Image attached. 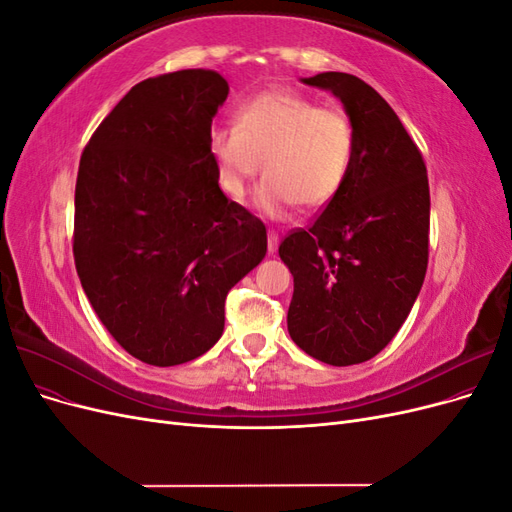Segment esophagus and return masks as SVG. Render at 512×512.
Segmentation results:
<instances>
[{
	"label": "esophagus",
	"mask_w": 512,
	"mask_h": 512,
	"mask_svg": "<svg viewBox=\"0 0 512 512\" xmlns=\"http://www.w3.org/2000/svg\"><path fill=\"white\" fill-rule=\"evenodd\" d=\"M277 247H280V235H277V232H273V230H269V241H267L269 254H275Z\"/></svg>",
	"instance_id": "obj_1"
}]
</instances>
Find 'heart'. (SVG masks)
<instances>
[{"label":"heart","instance_id":"b5f03b06","mask_svg":"<svg viewBox=\"0 0 512 512\" xmlns=\"http://www.w3.org/2000/svg\"><path fill=\"white\" fill-rule=\"evenodd\" d=\"M211 153L226 194L241 198L247 181L267 170L254 207L286 218L303 203L329 205L344 188L354 160V128L346 113L322 108L297 91H265L237 108L235 126L211 132Z\"/></svg>","mask_w":512,"mask_h":512}]
</instances>
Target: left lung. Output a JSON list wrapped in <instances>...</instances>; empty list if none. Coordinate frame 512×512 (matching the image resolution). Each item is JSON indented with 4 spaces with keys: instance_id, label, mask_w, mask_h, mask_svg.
Masks as SVG:
<instances>
[{
    "instance_id": "1",
    "label": "left lung",
    "mask_w": 512,
    "mask_h": 512,
    "mask_svg": "<svg viewBox=\"0 0 512 512\" xmlns=\"http://www.w3.org/2000/svg\"><path fill=\"white\" fill-rule=\"evenodd\" d=\"M301 83L327 89L354 128L344 188L309 228L280 245L294 277L292 342L329 365L369 361L406 322L429 256V183L421 151L374 87L346 72Z\"/></svg>"
}]
</instances>
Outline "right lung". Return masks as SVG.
Returning a JSON list of instances; mask_svg holds the SVG:
<instances>
[{"label": "right lung", "mask_w": 512, "mask_h": 512, "mask_svg": "<svg viewBox=\"0 0 512 512\" xmlns=\"http://www.w3.org/2000/svg\"><path fill=\"white\" fill-rule=\"evenodd\" d=\"M228 98L215 70L134 85L81 156L74 262L94 312L134 359H198L224 333L228 290L267 254V228L220 190L211 121Z\"/></svg>", "instance_id": "1"}]
</instances>
